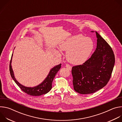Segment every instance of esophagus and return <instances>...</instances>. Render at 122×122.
Instances as JSON below:
<instances>
[{
    "label": "esophagus",
    "instance_id": "obj_1",
    "mask_svg": "<svg viewBox=\"0 0 122 122\" xmlns=\"http://www.w3.org/2000/svg\"><path fill=\"white\" fill-rule=\"evenodd\" d=\"M66 68L67 69H68L69 71H71V70L72 67H71V66H70L69 64H66Z\"/></svg>",
    "mask_w": 122,
    "mask_h": 122
}]
</instances>
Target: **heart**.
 <instances>
[{
    "mask_svg": "<svg viewBox=\"0 0 122 122\" xmlns=\"http://www.w3.org/2000/svg\"><path fill=\"white\" fill-rule=\"evenodd\" d=\"M94 48L93 41L82 35H77L68 38L59 46V50L66 52L68 62L75 65L84 63L90 55ZM56 54L59 56L58 51Z\"/></svg>",
    "mask_w": 122,
    "mask_h": 122,
    "instance_id": "1",
    "label": "heart"
}]
</instances>
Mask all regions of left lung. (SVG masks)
<instances>
[{
	"label": "left lung",
	"mask_w": 122,
	"mask_h": 122,
	"mask_svg": "<svg viewBox=\"0 0 122 122\" xmlns=\"http://www.w3.org/2000/svg\"><path fill=\"white\" fill-rule=\"evenodd\" d=\"M97 46L91 57L82 65L72 68L74 90L81 94H92L109 82L115 63L112 48L96 31Z\"/></svg>",
	"instance_id": "8db88e82"
}]
</instances>
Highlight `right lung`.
Instances as JSON below:
<instances>
[{"instance_id": "add662e5", "label": "right lung", "mask_w": 122, "mask_h": 122, "mask_svg": "<svg viewBox=\"0 0 122 122\" xmlns=\"http://www.w3.org/2000/svg\"><path fill=\"white\" fill-rule=\"evenodd\" d=\"M13 55V54H12ZM10 61V71L11 78L14 80L15 82L17 84L20 89L26 94L32 96H39L42 95H44L48 93L51 89L52 87V82L56 74V73L58 72L59 69L61 68V64H60L58 65L55 66L54 68H51V70L50 71L49 74H48L47 78L40 85L34 87H25L20 83H19L17 81L16 79L14 77L13 72L12 69L11 68V62L12 59V56Z\"/></svg>"}]
</instances>
